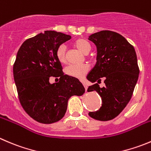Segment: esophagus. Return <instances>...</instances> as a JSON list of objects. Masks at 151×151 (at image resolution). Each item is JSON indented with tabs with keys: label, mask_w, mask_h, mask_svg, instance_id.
<instances>
[{
	"label": "esophagus",
	"mask_w": 151,
	"mask_h": 151,
	"mask_svg": "<svg viewBox=\"0 0 151 151\" xmlns=\"http://www.w3.org/2000/svg\"><path fill=\"white\" fill-rule=\"evenodd\" d=\"M83 86H84V87H85V89H86V91H87V88H88V86H87V85H86V83H83Z\"/></svg>",
	"instance_id": "1"
}]
</instances>
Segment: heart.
Returning a JSON list of instances; mask_svg holds the SVG:
<instances>
[{
	"label": "heart",
	"instance_id": "b5f03b06",
	"mask_svg": "<svg viewBox=\"0 0 151 151\" xmlns=\"http://www.w3.org/2000/svg\"><path fill=\"white\" fill-rule=\"evenodd\" d=\"M74 46L82 53L87 55L91 49V46L87 40L83 38H79L74 42ZM56 58L60 63L65 62V47L64 45L58 46L56 51ZM65 73L71 77L77 79H82L88 72L89 66L88 65H69L65 68Z\"/></svg>",
	"mask_w": 151,
	"mask_h": 151
}]
</instances>
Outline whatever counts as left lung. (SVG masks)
<instances>
[{"label": "left lung", "mask_w": 151, "mask_h": 151, "mask_svg": "<svg viewBox=\"0 0 151 151\" xmlns=\"http://www.w3.org/2000/svg\"><path fill=\"white\" fill-rule=\"evenodd\" d=\"M88 40L96 45L97 56L96 65L87 77L94 84L87 91H96L102 100V107L88 114L96 120H111L122 112L131 99L139 74L137 54L123 36L112 31L92 34ZM102 79L106 86L100 88L99 84Z\"/></svg>", "instance_id": "1"}]
</instances>
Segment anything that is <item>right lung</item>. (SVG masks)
I'll return each instance as SVG.
<instances>
[{
	"label": "right lung",
	"mask_w": 151,
	"mask_h": 151,
	"mask_svg": "<svg viewBox=\"0 0 151 151\" xmlns=\"http://www.w3.org/2000/svg\"><path fill=\"white\" fill-rule=\"evenodd\" d=\"M70 39L61 32L45 31L25 40L17 52L13 75L19 100L28 114L40 123L60 120L68 99L85 93L78 79L64 74L56 58L58 46ZM51 76L60 77L59 82L51 84Z\"/></svg>",
	"instance_id": "right-lung-1"
}]
</instances>
